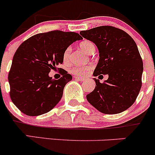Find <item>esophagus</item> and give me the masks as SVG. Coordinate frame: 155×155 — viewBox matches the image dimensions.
<instances>
[{
  "mask_svg": "<svg viewBox=\"0 0 155 155\" xmlns=\"http://www.w3.org/2000/svg\"><path fill=\"white\" fill-rule=\"evenodd\" d=\"M74 79H76V80L78 81H81V82H83L84 80H85V79L84 78H81V77H79V76H74Z\"/></svg>",
  "mask_w": 155,
  "mask_h": 155,
  "instance_id": "esophagus-1",
  "label": "esophagus"
}]
</instances>
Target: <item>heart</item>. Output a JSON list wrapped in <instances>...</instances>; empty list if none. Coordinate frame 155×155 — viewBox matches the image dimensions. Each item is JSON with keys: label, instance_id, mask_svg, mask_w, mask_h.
<instances>
[{"label": "heart", "instance_id": "heart-1", "mask_svg": "<svg viewBox=\"0 0 155 155\" xmlns=\"http://www.w3.org/2000/svg\"><path fill=\"white\" fill-rule=\"evenodd\" d=\"M79 46L80 48L83 50L84 51L87 53V54H91L92 52H94L95 51V46L92 42L89 41V40H83L79 43ZM70 52H71V48L68 47L64 50L63 53V60L64 63H68L70 59ZM91 69V67L90 65H85V66H77L73 67L71 69L72 73H75L78 76H85L87 74L89 71Z\"/></svg>", "mask_w": 155, "mask_h": 155}]
</instances>
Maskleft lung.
<instances>
[{
  "mask_svg": "<svg viewBox=\"0 0 155 155\" xmlns=\"http://www.w3.org/2000/svg\"><path fill=\"white\" fill-rule=\"evenodd\" d=\"M86 40L93 42L99 51V61L94 76L108 75L86 96L89 104L104 114H118L134 104L142 86L143 63L132 37L121 29L100 26L80 31Z\"/></svg>",
  "mask_w": 155,
  "mask_h": 155,
  "instance_id": "1",
  "label": "left lung"
}]
</instances>
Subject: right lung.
Listing matches in <instances>:
<instances>
[{"label":"right lung","instance_id":"obj_1","mask_svg":"<svg viewBox=\"0 0 155 155\" xmlns=\"http://www.w3.org/2000/svg\"><path fill=\"white\" fill-rule=\"evenodd\" d=\"M79 34L52 31L32 36L23 42L13 56L8 75L10 98L21 112L37 116L49 112L61 101L64 86L73 77L58 68L62 77L48 76L63 63V53L82 40Z\"/></svg>","mask_w":155,"mask_h":155}]
</instances>
